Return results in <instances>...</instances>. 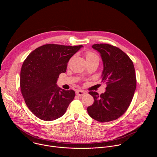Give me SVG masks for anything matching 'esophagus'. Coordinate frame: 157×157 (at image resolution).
<instances>
[{"label":"esophagus","mask_w":157,"mask_h":157,"mask_svg":"<svg viewBox=\"0 0 157 157\" xmlns=\"http://www.w3.org/2000/svg\"><path fill=\"white\" fill-rule=\"evenodd\" d=\"M86 92L84 91H82V90H78L76 91V94L78 96H82L84 94H86Z\"/></svg>","instance_id":"1"}]
</instances>
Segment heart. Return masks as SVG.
Here are the masks:
<instances>
[{"label": "heart", "mask_w": 157, "mask_h": 157, "mask_svg": "<svg viewBox=\"0 0 157 157\" xmlns=\"http://www.w3.org/2000/svg\"><path fill=\"white\" fill-rule=\"evenodd\" d=\"M86 57L87 61H94V60H97L98 61H99V58L98 55L91 51H87L86 53Z\"/></svg>", "instance_id": "1"}]
</instances>
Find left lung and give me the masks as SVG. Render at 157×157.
<instances>
[{"instance_id":"left-lung-1","label":"left lung","mask_w":157,"mask_h":157,"mask_svg":"<svg viewBox=\"0 0 157 157\" xmlns=\"http://www.w3.org/2000/svg\"><path fill=\"white\" fill-rule=\"evenodd\" d=\"M92 47L101 53L104 64L102 82L107 87L101 95L89 92L94 103L87 108V113L101 122L114 121L125 113L132 102L137 85L135 68L128 56L115 46L99 43Z\"/></svg>"}]
</instances>
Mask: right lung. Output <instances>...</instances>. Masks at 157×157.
<instances>
[{"label": "right lung", "mask_w": 157, "mask_h": 157, "mask_svg": "<svg viewBox=\"0 0 157 157\" xmlns=\"http://www.w3.org/2000/svg\"><path fill=\"white\" fill-rule=\"evenodd\" d=\"M82 45L46 44L34 50L24 61L20 86L25 104L38 118L51 121L66 113L75 92L56 85L59 74L65 73L71 57Z\"/></svg>", "instance_id": "1"}]
</instances>
